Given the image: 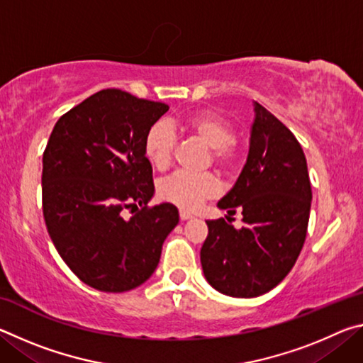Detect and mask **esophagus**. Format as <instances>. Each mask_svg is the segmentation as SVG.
Returning a JSON list of instances; mask_svg holds the SVG:
<instances>
[{"label": "esophagus", "mask_w": 363, "mask_h": 363, "mask_svg": "<svg viewBox=\"0 0 363 363\" xmlns=\"http://www.w3.org/2000/svg\"><path fill=\"white\" fill-rule=\"evenodd\" d=\"M179 218H181V220H187V219H190V218H194V214L186 211V210H181V211H179Z\"/></svg>", "instance_id": "1"}]
</instances>
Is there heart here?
<instances>
[{
    "label": "heart",
    "mask_w": 363,
    "mask_h": 363,
    "mask_svg": "<svg viewBox=\"0 0 363 363\" xmlns=\"http://www.w3.org/2000/svg\"><path fill=\"white\" fill-rule=\"evenodd\" d=\"M179 128L210 147L208 163H211L219 173L232 174L240 162V147L235 138V128L225 116L211 110H200L184 115ZM176 147L173 128L158 121L147 130L144 138V155L157 169L169 167ZM219 192V182L211 173L192 174L177 171L160 182L158 195L182 210H194L201 201L211 199Z\"/></svg>",
    "instance_id": "b5f03b06"
}]
</instances>
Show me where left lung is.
<instances>
[{
  "label": "left lung",
  "instance_id": "left-lung-1",
  "mask_svg": "<svg viewBox=\"0 0 363 363\" xmlns=\"http://www.w3.org/2000/svg\"><path fill=\"white\" fill-rule=\"evenodd\" d=\"M250 152L235 186L218 206L242 211L235 229L219 218L206 220L200 250L203 274L213 288L233 298H255L284 280L303 250L312 190L304 152L294 134L255 102Z\"/></svg>",
  "mask_w": 363,
  "mask_h": 363
}]
</instances>
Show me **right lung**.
<instances>
[{
  "label": "right lung",
  "instance_id": "right-lung-1",
  "mask_svg": "<svg viewBox=\"0 0 363 363\" xmlns=\"http://www.w3.org/2000/svg\"><path fill=\"white\" fill-rule=\"evenodd\" d=\"M168 108L102 89L60 116L49 136L41 176L49 237L72 272L99 291L143 285L179 223L174 205H147L155 189L144 138ZM126 209L137 213L126 220Z\"/></svg>",
  "mask_w": 363,
  "mask_h": 363
}]
</instances>
